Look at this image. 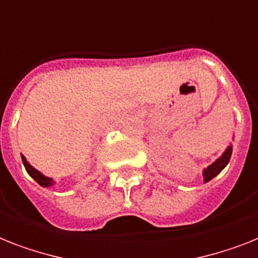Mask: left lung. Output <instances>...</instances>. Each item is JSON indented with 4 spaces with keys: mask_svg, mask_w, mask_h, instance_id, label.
Instances as JSON below:
<instances>
[{
    "mask_svg": "<svg viewBox=\"0 0 258 258\" xmlns=\"http://www.w3.org/2000/svg\"><path fill=\"white\" fill-rule=\"evenodd\" d=\"M232 151H233V147H232V144H229L219 159H216L212 164H209L207 168L203 169V179H204V183H208L209 180H212L213 177L217 176V175L227 167L229 160H231Z\"/></svg>",
    "mask_w": 258,
    "mask_h": 258,
    "instance_id": "8db88e82",
    "label": "left lung"
}]
</instances>
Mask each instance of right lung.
I'll return each mask as SVG.
<instances>
[{
	"instance_id": "right-lung-1",
	"label": "right lung",
	"mask_w": 258,
	"mask_h": 258,
	"mask_svg": "<svg viewBox=\"0 0 258 258\" xmlns=\"http://www.w3.org/2000/svg\"><path fill=\"white\" fill-rule=\"evenodd\" d=\"M21 158H22V163H24L27 173H29V175H30V176L33 177V179H34L35 181H37V183L41 185V187L47 188V187H51V185H54V184H55V180H54L53 177L45 176L43 173L39 172L38 169H35L34 167L30 164V163L27 162L26 158H25L24 155H21Z\"/></svg>"
}]
</instances>
